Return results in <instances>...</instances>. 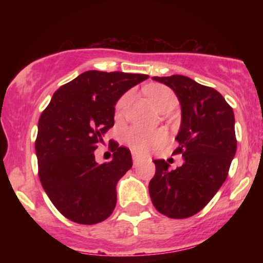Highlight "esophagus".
Listing matches in <instances>:
<instances>
[{
  "label": "esophagus",
  "instance_id": "34e87169",
  "mask_svg": "<svg viewBox=\"0 0 263 263\" xmlns=\"http://www.w3.org/2000/svg\"><path fill=\"white\" fill-rule=\"evenodd\" d=\"M132 159H134V164L137 165L138 163L141 162V157L138 155H136V153H132Z\"/></svg>",
  "mask_w": 263,
  "mask_h": 263
}]
</instances>
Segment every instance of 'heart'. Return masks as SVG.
Instances as JSON below:
<instances>
[{"mask_svg": "<svg viewBox=\"0 0 263 263\" xmlns=\"http://www.w3.org/2000/svg\"><path fill=\"white\" fill-rule=\"evenodd\" d=\"M146 91L148 93L153 105L159 111H162L163 108L168 106L172 102L177 101L174 92L172 91L170 87L164 85L155 84V85L147 87ZM129 99H131V92H126L125 95L120 98V100L116 104L117 114L123 112V110L129 102ZM165 141H167V134L164 131H152V129H146L136 126V127H131L126 132V142L136 152L144 153L151 148L162 146Z\"/></svg>", "mask_w": 263, "mask_h": 263, "instance_id": "1", "label": "heart"}]
</instances>
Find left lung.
<instances>
[{"label":"left lung","instance_id":"left-lung-1","mask_svg":"<svg viewBox=\"0 0 263 263\" xmlns=\"http://www.w3.org/2000/svg\"><path fill=\"white\" fill-rule=\"evenodd\" d=\"M170 86L182 106V122L174 155L183 164L171 171L164 159H155L156 174L149 195L159 213L185 219L199 213L228 178L236 153L235 116L230 105L215 89L184 75L153 77Z\"/></svg>","mask_w":263,"mask_h":263}]
</instances>
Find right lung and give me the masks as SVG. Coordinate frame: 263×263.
Returning a JSON list of instances; mask_svg holds the SVG:
<instances>
[{"mask_svg": "<svg viewBox=\"0 0 263 263\" xmlns=\"http://www.w3.org/2000/svg\"><path fill=\"white\" fill-rule=\"evenodd\" d=\"M147 78L85 71L60 86L42 112L35 140L39 179L66 219L92 225L112 214L116 184L132 167L131 152L112 142V161L99 164L93 151L114 126L117 100Z\"/></svg>", "mask_w": 263, "mask_h": 263, "instance_id": "1", "label": "right lung"}]
</instances>
